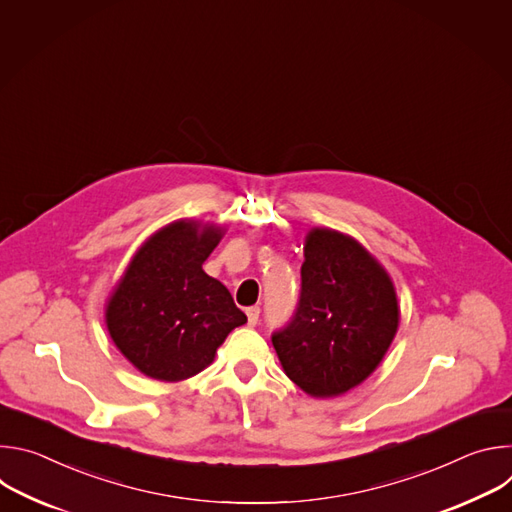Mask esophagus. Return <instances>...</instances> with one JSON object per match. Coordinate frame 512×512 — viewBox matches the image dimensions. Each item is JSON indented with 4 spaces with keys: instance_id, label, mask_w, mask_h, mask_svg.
Returning <instances> with one entry per match:
<instances>
[{
    "instance_id": "esophagus-1",
    "label": "esophagus",
    "mask_w": 512,
    "mask_h": 512,
    "mask_svg": "<svg viewBox=\"0 0 512 512\" xmlns=\"http://www.w3.org/2000/svg\"><path fill=\"white\" fill-rule=\"evenodd\" d=\"M247 320H249V326H255L259 322V308L257 306L247 308Z\"/></svg>"
}]
</instances>
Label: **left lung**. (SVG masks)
Masks as SVG:
<instances>
[{
  "label": "left lung",
  "instance_id": "1",
  "mask_svg": "<svg viewBox=\"0 0 512 512\" xmlns=\"http://www.w3.org/2000/svg\"><path fill=\"white\" fill-rule=\"evenodd\" d=\"M397 328L385 267L352 237L312 229L296 314L271 336L285 375L312 397L342 395L379 367Z\"/></svg>",
  "mask_w": 512,
  "mask_h": 512
}]
</instances>
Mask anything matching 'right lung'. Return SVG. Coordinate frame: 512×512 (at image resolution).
Wrapping results in <instances>:
<instances>
[{
    "label": "right lung",
    "mask_w": 512,
    "mask_h": 512,
    "mask_svg": "<svg viewBox=\"0 0 512 512\" xmlns=\"http://www.w3.org/2000/svg\"><path fill=\"white\" fill-rule=\"evenodd\" d=\"M223 227L176 221L145 241L107 302L105 322L121 354L145 377L184 381L214 360L247 316L202 263Z\"/></svg>",
    "instance_id": "right-lung-1"
}]
</instances>
